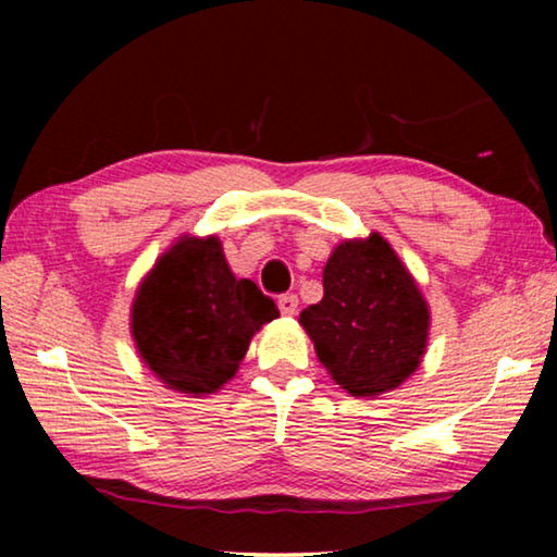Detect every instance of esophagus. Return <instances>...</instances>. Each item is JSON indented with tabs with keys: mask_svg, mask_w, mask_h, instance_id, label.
I'll return each instance as SVG.
<instances>
[{
	"mask_svg": "<svg viewBox=\"0 0 557 557\" xmlns=\"http://www.w3.org/2000/svg\"><path fill=\"white\" fill-rule=\"evenodd\" d=\"M277 307H280V312L285 314V317H295L297 314V307H299V299H297V295H282L277 299Z\"/></svg>",
	"mask_w": 557,
	"mask_h": 557,
	"instance_id": "34e87169",
	"label": "esophagus"
}]
</instances>
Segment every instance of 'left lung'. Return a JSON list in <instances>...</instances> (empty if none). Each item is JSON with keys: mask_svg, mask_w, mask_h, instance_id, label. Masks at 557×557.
Masks as SVG:
<instances>
[{"mask_svg": "<svg viewBox=\"0 0 557 557\" xmlns=\"http://www.w3.org/2000/svg\"><path fill=\"white\" fill-rule=\"evenodd\" d=\"M430 322L412 272L375 231L336 245L322 301L299 314L326 373L356 398L391 393L420 369Z\"/></svg>", "mask_w": 557, "mask_h": 557, "instance_id": "left-lung-1", "label": "left lung"}]
</instances>
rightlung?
<instances>
[{
  "label": "right lung",
  "instance_id": "add662e5",
  "mask_svg": "<svg viewBox=\"0 0 557 557\" xmlns=\"http://www.w3.org/2000/svg\"><path fill=\"white\" fill-rule=\"evenodd\" d=\"M277 317L256 282L233 275L219 235H182L137 285L129 332L164 388L206 398L238 373L252 336Z\"/></svg>",
  "mask_w": 557,
  "mask_h": 557
}]
</instances>
